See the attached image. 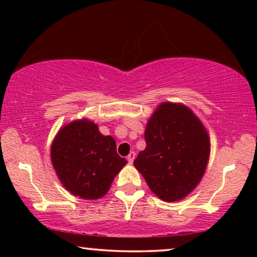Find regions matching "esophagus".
<instances>
[{"label":"esophagus","instance_id":"1","mask_svg":"<svg viewBox=\"0 0 257 257\" xmlns=\"http://www.w3.org/2000/svg\"><path fill=\"white\" fill-rule=\"evenodd\" d=\"M134 158H135V152H131L128 155V157H126V159H128V162L129 163H133V161H134Z\"/></svg>","mask_w":257,"mask_h":257}]
</instances>
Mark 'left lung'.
Segmentation results:
<instances>
[{
	"instance_id": "1",
	"label": "left lung",
	"mask_w": 257,
	"mask_h": 257,
	"mask_svg": "<svg viewBox=\"0 0 257 257\" xmlns=\"http://www.w3.org/2000/svg\"><path fill=\"white\" fill-rule=\"evenodd\" d=\"M145 140L134 166L150 190L166 202L185 198L208 164L210 139L204 125L187 106L163 102L147 122Z\"/></svg>"
}]
</instances>
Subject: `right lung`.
Segmentation results:
<instances>
[{"label": "right lung", "instance_id": "obj_1", "mask_svg": "<svg viewBox=\"0 0 257 257\" xmlns=\"http://www.w3.org/2000/svg\"><path fill=\"white\" fill-rule=\"evenodd\" d=\"M52 164L64 187L83 199H99L110 190L114 176L126 164L116 151V141L88 119L59 131L51 149Z\"/></svg>", "mask_w": 257, "mask_h": 257}]
</instances>
